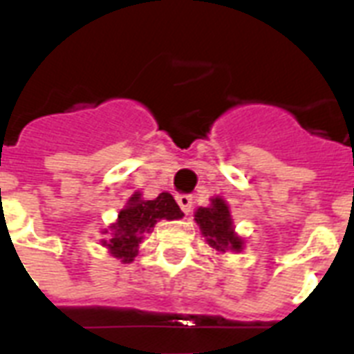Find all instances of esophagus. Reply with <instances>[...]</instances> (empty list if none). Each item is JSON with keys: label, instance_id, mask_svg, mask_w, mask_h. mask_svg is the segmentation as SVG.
<instances>
[{"label": "esophagus", "instance_id": "34e87169", "mask_svg": "<svg viewBox=\"0 0 354 354\" xmlns=\"http://www.w3.org/2000/svg\"><path fill=\"white\" fill-rule=\"evenodd\" d=\"M176 202L178 205L182 207V211L187 215V213H191V207H193V198L189 196V194H180V196H176Z\"/></svg>", "mask_w": 354, "mask_h": 354}]
</instances>
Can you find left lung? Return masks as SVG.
Here are the masks:
<instances>
[{
  "label": "left lung",
  "mask_w": 354,
  "mask_h": 354,
  "mask_svg": "<svg viewBox=\"0 0 354 354\" xmlns=\"http://www.w3.org/2000/svg\"><path fill=\"white\" fill-rule=\"evenodd\" d=\"M194 221L200 224L202 235L207 239V244L218 252L242 248V241L233 233L230 207L222 198H213L211 207H200L194 215Z\"/></svg>",
  "instance_id": "1"
}]
</instances>
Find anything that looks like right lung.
<instances>
[{
	"mask_svg": "<svg viewBox=\"0 0 354 354\" xmlns=\"http://www.w3.org/2000/svg\"><path fill=\"white\" fill-rule=\"evenodd\" d=\"M182 216L183 213L169 193H161L154 200H141L139 194H133L112 226V239L102 241V246H106L113 257L121 259L122 263H130L138 255L143 233H149L161 218L174 221Z\"/></svg>",
	"mask_w": 354,
	"mask_h": 354,
	"instance_id": "obj_1",
	"label": "right lung"
}]
</instances>
